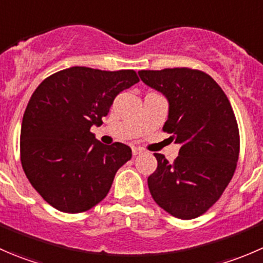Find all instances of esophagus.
Returning <instances> with one entry per match:
<instances>
[{"label": "esophagus", "mask_w": 263, "mask_h": 263, "mask_svg": "<svg viewBox=\"0 0 263 263\" xmlns=\"http://www.w3.org/2000/svg\"><path fill=\"white\" fill-rule=\"evenodd\" d=\"M142 153V148L141 147H132V155H139V154Z\"/></svg>", "instance_id": "34e87169"}]
</instances>
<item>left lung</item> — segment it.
<instances>
[{
    "instance_id": "obj_1",
    "label": "left lung",
    "mask_w": 263,
    "mask_h": 263,
    "mask_svg": "<svg viewBox=\"0 0 263 263\" xmlns=\"http://www.w3.org/2000/svg\"><path fill=\"white\" fill-rule=\"evenodd\" d=\"M141 80L169 102L164 132L181 144L169 163L154 154L158 168L147 178L154 201L178 219L205 214L232 181L239 158V128L229 99L208 73L193 68L139 71Z\"/></svg>"
}]
</instances>
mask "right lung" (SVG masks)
I'll return each instance as SVG.
<instances>
[{
	"label": "right lung",
	"instance_id": "obj_1",
	"mask_svg": "<svg viewBox=\"0 0 263 263\" xmlns=\"http://www.w3.org/2000/svg\"><path fill=\"white\" fill-rule=\"evenodd\" d=\"M139 81L134 70L75 66L36 87L21 123L20 159L29 182L50 206L84 213L108 195L132 151L121 142L103 145L90 128L103 123L119 92Z\"/></svg>",
	"mask_w": 263,
	"mask_h": 263
}]
</instances>
